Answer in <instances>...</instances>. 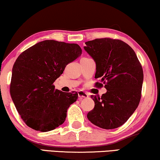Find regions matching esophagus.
<instances>
[{"mask_svg": "<svg viewBox=\"0 0 160 160\" xmlns=\"http://www.w3.org/2000/svg\"><path fill=\"white\" fill-rule=\"evenodd\" d=\"M78 95L80 100L84 99V98H87L89 97L88 94H87L86 92H82V91H78Z\"/></svg>", "mask_w": 160, "mask_h": 160, "instance_id": "34e87169", "label": "esophagus"}]
</instances>
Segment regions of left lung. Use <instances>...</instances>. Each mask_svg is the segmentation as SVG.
<instances>
[{
	"label": "left lung",
	"instance_id": "left-lung-1",
	"mask_svg": "<svg viewBox=\"0 0 160 160\" xmlns=\"http://www.w3.org/2000/svg\"><path fill=\"white\" fill-rule=\"evenodd\" d=\"M84 49L96 64L95 78L106 84L101 98L92 95L95 108L87 118L95 125L115 129L128 121L138 106L143 81V68L134 50L124 41L97 38ZM96 84L102 87V84Z\"/></svg>",
	"mask_w": 160,
	"mask_h": 160
}]
</instances>
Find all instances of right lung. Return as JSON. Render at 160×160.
Instances as JSON below:
<instances>
[{
  "instance_id": "add662e5",
  "label": "right lung",
  "mask_w": 160,
  "mask_h": 160,
  "mask_svg": "<svg viewBox=\"0 0 160 160\" xmlns=\"http://www.w3.org/2000/svg\"><path fill=\"white\" fill-rule=\"evenodd\" d=\"M82 53L76 43L46 40L23 52L12 68L10 94L28 127L48 132L63 124L67 110L78 99L76 92H63L53 85L68 63Z\"/></svg>"
}]
</instances>
